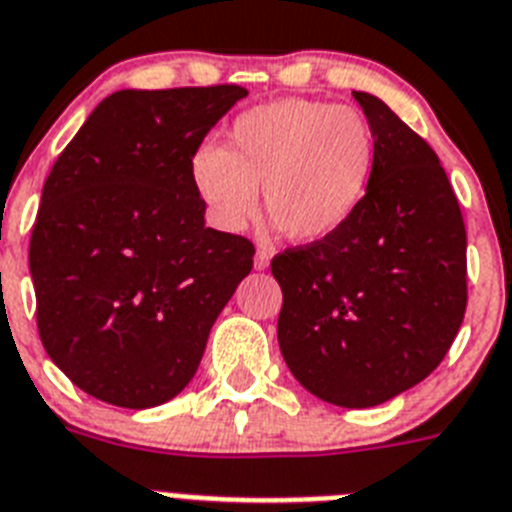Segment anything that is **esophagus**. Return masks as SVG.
I'll list each match as a JSON object with an SVG mask.
<instances>
[{
  "label": "esophagus",
  "instance_id": "esophagus-1",
  "mask_svg": "<svg viewBox=\"0 0 512 512\" xmlns=\"http://www.w3.org/2000/svg\"><path fill=\"white\" fill-rule=\"evenodd\" d=\"M270 265V249L268 247H257L255 252V268L265 270Z\"/></svg>",
  "mask_w": 512,
  "mask_h": 512
}]
</instances>
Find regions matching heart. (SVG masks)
Wrapping results in <instances>:
<instances>
[{"mask_svg":"<svg viewBox=\"0 0 512 512\" xmlns=\"http://www.w3.org/2000/svg\"><path fill=\"white\" fill-rule=\"evenodd\" d=\"M375 130L362 111L312 98H281L244 111L229 148L200 145L192 184L226 231L263 208L294 242L336 234L367 197L375 171Z\"/></svg>","mask_w":512,"mask_h":512,"instance_id":"obj_1","label":"heart"}]
</instances>
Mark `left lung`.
Returning <instances> with one entry per match:
<instances>
[{"instance_id":"left-lung-1","label":"left lung","mask_w":512,"mask_h":512,"mask_svg":"<svg viewBox=\"0 0 512 512\" xmlns=\"http://www.w3.org/2000/svg\"><path fill=\"white\" fill-rule=\"evenodd\" d=\"M377 140L367 197L336 234L273 257L278 346L320 401L369 409L432 375L466 312V226L427 140L354 90Z\"/></svg>"}]
</instances>
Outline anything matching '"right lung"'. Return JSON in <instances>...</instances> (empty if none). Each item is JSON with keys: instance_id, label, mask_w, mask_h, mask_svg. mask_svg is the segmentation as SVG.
<instances>
[{"instance_id": "add662e5", "label": "right lung", "mask_w": 512, "mask_h": 512, "mask_svg": "<svg viewBox=\"0 0 512 512\" xmlns=\"http://www.w3.org/2000/svg\"><path fill=\"white\" fill-rule=\"evenodd\" d=\"M247 90H117L44 184L30 276L38 336L77 388L150 409L187 388L252 270L249 239L205 226L192 156Z\"/></svg>"}]
</instances>
